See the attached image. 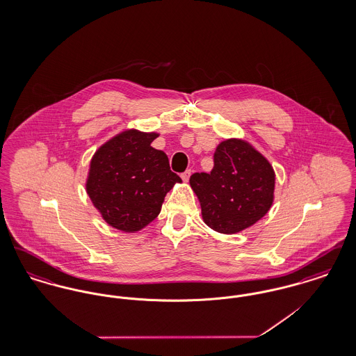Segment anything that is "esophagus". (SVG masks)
<instances>
[{"mask_svg": "<svg viewBox=\"0 0 356 356\" xmlns=\"http://www.w3.org/2000/svg\"><path fill=\"white\" fill-rule=\"evenodd\" d=\"M191 173H192V170H186V172H183V173H181V179H183L184 181H188L189 177H191Z\"/></svg>", "mask_w": 356, "mask_h": 356, "instance_id": "1", "label": "esophagus"}]
</instances>
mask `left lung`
I'll return each instance as SVG.
<instances>
[{"label":"left lung","instance_id":"1","mask_svg":"<svg viewBox=\"0 0 356 356\" xmlns=\"http://www.w3.org/2000/svg\"><path fill=\"white\" fill-rule=\"evenodd\" d=\"M211 173L196 172L189 183L197 195L204 222L220 234H236L260 220L271 208L275 172L243 140H225L213 154Z\"/></svg>","mask_w":356,"mask_h":356}]
</instances>
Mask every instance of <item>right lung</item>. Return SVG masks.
Masks as SVG:
<instances>
[{"label": "right lung", "mask_w": 356, "mask_h": 356, "mask_svg": "<svg viewBox=\"0 0 356 356\" xmlns=\"http://www.w3.org/2000/svg\"><path fill=\"white\" fill-rule=\"evenodd\" d=\"M157 134L122 132L95 153L86 192L109 225L136 232L157 218L179 175L168 156L151 147Z\"/></svg>", "instance_id": "right-lung-1"}]
</instances>
